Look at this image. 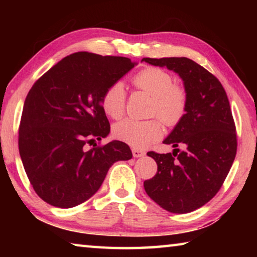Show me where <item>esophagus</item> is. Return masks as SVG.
I'll return each mask as SVG.
<instances>
[{"label": "esophagus", "mask_w": 257, "mask_h": 257, "mask_svg": "<svg viewBox=\"0 0 257 257\" xmlns=\"http://www.w3.org/2000/svg\"><path fill=\"white\" fill-rule=\"evenodd\" d=\"M133 155L134 158H142V156L145 155V152L142 151V150H138V149H133Z\"/></svg>", "instance_id": "esophagus-1"}]
</instances>
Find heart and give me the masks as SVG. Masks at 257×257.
<instances>
[{"instance_id":"obj_1","label":"heart","mask_w":257,"mask_h":257,"mask_svg":"<svg viewBox=\"0 0 257 257\" xmlns=\"http://www.w3.org/2000/svg\"><path fill=\"white\" fill-rule=\"evenodd\" d=\"M133 82L138 89L153 97L151 115L159 116L162 122L170 127L184 118L188 96L184 87L173 84L170 72L160 68H146L133 78ZM101 103L104 112L110 118H122L127 103V92L122 82H113L104 92ZM113 134L115 138L130 146L145 149L163 136V125L159 119H124L114 124Z\"/></svg>"}]
</instances>
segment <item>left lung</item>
<instances>
[{
	"label": "left lung",
	"mask_w": 257,
	"mask_h": 257,
	"mask_svg": "<svg viewBox=\"0 0 257 257\" xmlns=\"http://www.w3.org/2000/svg\"><path fill=\"white\" fill-rule=\"evenodd\" d=\"M142 61L177 72L188 96L184 118L163 142L175 147L172 153H147L158 164V172L144 181V188L164 210L189 213L215 196L236 158L237 134L229 99L219 79L188 58Z\"/></svg>",
	"instance_id": "obj_1"
}]
</instances>
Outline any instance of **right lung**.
<instances>
[{"label":"right lung","mask_w":257,"mask_h":257,"mask_svg":"<svg viewBox=\"0 0 257 257\" xmlns=\"http://www.w3.org/2000/svg\"><path fill=\"white\" fill-rule=\"evenodd\" d=\"M136 64L123 56L77 52L35 81L18 145L26 175L43 201L61 208L79 205L99 189L113 163L133 158L123 142L96 141L110 133L104 92Z\"/></svg>","instance_id":"right-lung-1"}]
</instances>
